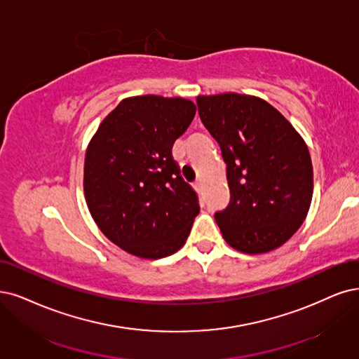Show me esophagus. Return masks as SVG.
I'll return each instance as SVG.
<instances>
[{"label":"esophagus","instance_id":"esophagus-1","mask_svg":"<svg viewBox=\"0 0 359 359\" xmlns=\"http://www.w3.org/2000/svg\"><path fill=\"white\" fill-rule=\"evenodd\" d=\"M194 188H195V191H196L198 194H203V191H204V184H203V182L200 180V182H196V183L194 184Z\"/></svg>","mask_w":359,"mask_h":359}]
</instances>
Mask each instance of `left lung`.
I'll return each mask as SVG.
<instances>
[{
    "label": "left lung",
    "mask_w": 359,
    "mask_h": 359,
    "mask_svg": "<svg viewBox=\"0 0 359 359\" xmlns=\"http://www.w3.org/2000/svg\"><path fill=\"white\" fill-rule=\"evenodd\" d=\"M198 112L226 163L231 203L220 232L245 255L285 244L306 219L313 194L308 146L272 104L240 93L198 96Z\"/></svg>",
    "instance_id": "1"
}]
</instances>
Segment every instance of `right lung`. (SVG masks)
Segmentation results:
<instances>
[{
	"mask_svg": "<svg viewBox=\"0 0 359 359\" xmlns=\"http://www.w3.org/2000/svg\"><path fill=\"white\" fill-rule=\"evenodd\" d=\"M195 112V103L183 97H127L106 115L87 146L90 215L128 255L161 259L187 243L200 205L171 148Z\"/></svg>",
	"mask_w": 359,
	"mask_h": 359,
	"instance_id": "add662e5",
	"label": "right lung"
}]
</instances>
